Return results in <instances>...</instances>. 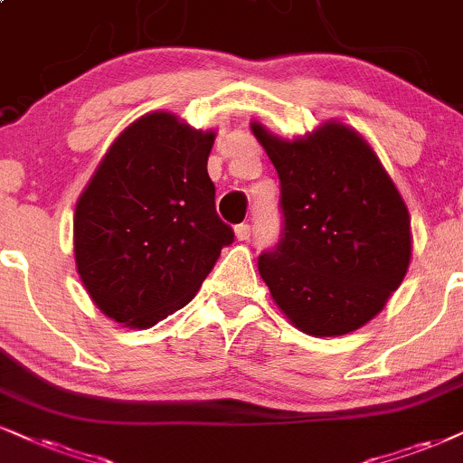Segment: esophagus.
I'll use <instances>...</instances> for the list:
<instances>
[{
  "instance_id": "34e87169",
  "label": "esophagus",
  "mask_w": 463,
  "mask_h": 463,
  "mask_svg": "<svg viewBox=\"0 0 463 463\" xmlns=\"http://www.w3.org/2000/svg\"><path fill=\"white\" fill-rule=\"evenodd\" d=\"M250 235H251L250 224H239V226H235V237L239 239V241H248Z\"/></svg>"
}]
</instances>
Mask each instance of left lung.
I'll return each mask as SVG.
<instances>
[{"label":"left lung","instance_id":"obj_1","mask_svg":"<svg viewBox=\"0 0 463 463\" xmlns=\"http://www.w3.org/2000/svg\"><path fill=\"white\" fill-rule=\"evenodd\" d=\"M251 132L278 171L284 235L259 259L275 306L297 329L337 337L383 312L412 256L411 213L376 151L342 121L297 138Z\"/></svg>","mask_w":463,"mask_h":463}]
</instances>
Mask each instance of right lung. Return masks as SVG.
Listing matches in <instances>:
<instances>
[{
  "instance_id": "add662e5",
  "label": "right lung",
  "mask_w": 463,
  "mask_h": 463,
  "mask_svg": "<svg viewBox=\"0 0 463 463\" xmlns=\"http://www.w3.org/2000/svg\"><path fill=\"white\" fill-rule=\"evenodd\" d=\"M213 140V130H196L168 110L138 117L79 196L76 271L115 323L149 329L184 307L232 243L207 173Z\"/></svg>"
}]
</instances>
